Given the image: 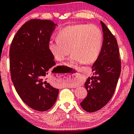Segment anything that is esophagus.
<instances>
[{
    "mask_svg": "<svg viewBox=\"0 0 134 134\" xmlns=\"http://www.w3.org/2000/svg\"><path fill=\"white\" fill-rule=\"evenodd\" d=\"M71 76V78H72L75 81H77L79 79V74L78 73H76L73 74L72 75L70 76Z\"/></svg>",
    "mask_w": 134,
    "mask_h": 134,
    "instance_id": "obj_1",
    "label": "esophagus"
}]
</instances>
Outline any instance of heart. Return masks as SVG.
Instances as JSON below:
<instances>
[{"mask_svg": "<svg viewBox=\"0 0 134 134\" xmlns=\"http://www.w3.org/2000/svg\"><path fill=\"white\" fill-rule=\"evenodd\" d=\"M58 38L49 42V51L56 60H64L72 53L71 61L91 64L96 60L102 46L103 37L94 25L76 24L64 27L58 33Z\"/></svg>", "mask_w": 134, "mask_h": 134, "instance_id": "heart-1", "label": "heart"}]
</instances>
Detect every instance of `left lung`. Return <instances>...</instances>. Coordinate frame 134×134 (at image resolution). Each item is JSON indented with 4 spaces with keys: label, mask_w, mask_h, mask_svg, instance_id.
<instances>
[{
    "label": "left lung",
    "mask_w": 134,
    "mask_h": 134,
    "mask_svg": "<svg viewBox=\"0 0 134 134\" xmlns=\"http://www.w3.org/2000/svg\"><path fill=\"white\" fill-rule=\"evenodd\" d=\"M100 24L103 33L102 46L92 67L93 76L84 83L87 96L80 103L88 113L99 110L110 100L121 72L116 39L104 23L100 21Z\"/></svg>",
    "instance_id": "left-lung-1"
}]
</instances>
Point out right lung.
<instances>
[{"label": "right lung", "instance_id": "right-lung-1", "mask_svg": "<svg viewBox=\"0 0 134 134\" xmlns=\"http://www.w3.org/2000/svg\"><path fill=\"white\" fill-rule=\"evenodd\" d=\"M57 26L49 20L32 19L17 31L10 47L14 86L24 102L38 111L51 108L59 93L50 83L51 71L56 63L48 47Z\"/></svg>", "mask_w": 134, "mask_h": 134}]
</instances>
